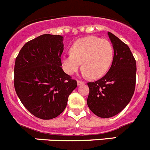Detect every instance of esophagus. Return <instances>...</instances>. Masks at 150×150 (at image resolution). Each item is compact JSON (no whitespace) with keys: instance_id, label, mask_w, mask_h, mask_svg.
I'll list each match as a JSON object with an SVG mask.
<instances>
[{"instance_id":"obj_1","label":"esophagus","mask_w":150,"mask_h":150,"mask_svg":"<svg viewBox=\"0 0 150 150\" xmlns=\"http://www.w3.org/2000/svg\"><path fill=\"white\" fill-rule=\"evenodd\" d=\"M77 83H78V86H80V85H82V84H84L85 83V82H84V81H79V80H78Z\"/></svg>"}]
</instances>
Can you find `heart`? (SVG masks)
<instances>
[{"label": "heart", "mask_w": 150, "mask_h": 150, "mask_svg": "<svg viewBox=\"0 0 150 150\" xmlns=\"http://www.w3.org/2000/svg\"><path fill=\"white\" fill-rule=\"evenodd\" d=\"M71 55L63 56L62 67L69 75L76 73L81 67L86 76L97 79L105 75L114 61V50L108 40L95 36L79 39L72 45Z\"/></svg>", "instance_id": "b5f03b06"}]
</instances>
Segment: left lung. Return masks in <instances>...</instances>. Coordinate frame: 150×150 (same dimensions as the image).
<instances>
[{"label": "left lung", "instance_id": "left-lung-1", "mask_svg": "<svg viewBox=\"0 0 150 150\" xmlns=\"http://www.w3.org/2000/svg\"><path fill=\"white\" fill-rule=\"evenodd\" d=\"M114 50V61L105 76L88 82L87 105L97 117L109 118L121 112L131 100L136 87V63L128 46L108 32Z\"/></svg>", "mask_w": 150, "mask_h": 150}]
</instances>
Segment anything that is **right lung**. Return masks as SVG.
<instances>
[{"label":"right lung","mask_w":150,"mask_h":150,"mask_svg":"<svg viewBox=\"0 0 150 150\" xmlns=\"http://www.w3.org/2000/svg\"><path fill=\"white\" fill-rule=\"evenodd\" d=\"M63 50V36L43 34L26 42L15 59L16 93L30 114L42 120L60 115L77 87L61 67Z\"/></svg>","instance_id":"1"}]
</instances>
